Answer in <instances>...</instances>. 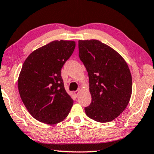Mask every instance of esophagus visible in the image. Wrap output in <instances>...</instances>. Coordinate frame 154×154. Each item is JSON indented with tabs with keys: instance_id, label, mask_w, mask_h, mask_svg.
Returning <instances> with one entry per match:
<instances>
[{
	"instance_id": "esophagus-1",
	"label": "esophagus",
	"mask_w": 154,
	"mask_h": 154,
	"mask_svg": "<svg viewBox=\"0 0 154 154\" xmlns=\"http://www.w3.org/2000/svg\"><path fill=\"white\" fill-rule=\"evenodd\" d=\"M80 91H81V88H79L77 90V91H74V94L75 95V96H78V95H79V93H80Z\"/></svg>"
}]
</instances>
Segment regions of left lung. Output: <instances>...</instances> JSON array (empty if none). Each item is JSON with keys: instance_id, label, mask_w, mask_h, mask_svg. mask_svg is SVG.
<instances>
[{"instance_id": "1", "label": "left lung", "mask_w": 154, "mask_h": 154, "mask_svg": "<svg viewBox=\"0 0 154 154\" xmlns=\"http://www.w3.org/2000/svg\"><path fill=\"white\" fill-rule=\"evenodd\" d=\"M79 49L88 73L92 97L85 114L98 122L112 121L125 110L131 95L128 65L115 49L97 39L79 40Z\"/></svg>"}]
</instances>
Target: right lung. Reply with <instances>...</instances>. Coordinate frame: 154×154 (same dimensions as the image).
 Wrapping results in <instances>:
<instances>
[{
	"mask_svg": "<svg viewBox=\"0 0 154 154\" xmlns=\"http://www.w3.org/2000/svg\"><path fill=\"white\" fill-rule=\"evenodd\" d=\"M75 47L74 41H52L32 51L23 63L17 81L20 95L29 114L41 122L63 121L73 106L61 70Z\"/></svg>",
	"mask_w": 154,
	"mask_h": 154,
	"instance_id": "add662e5",
	"label": "right lung"
}]
</instances>
